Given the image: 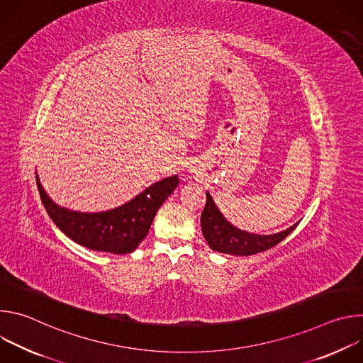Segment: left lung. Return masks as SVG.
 Masks as SVG:
<instances>
[{"label":"left lung","mask_w":363,"mask_h":363,"mask_svg":"<svg viewBox=\"0 0 363 363\" xmlns=\"http://www.w3.org/2000/svg\"><path fill=\"white\" fill-rule=\"evenodd\" d=\"M297 224L272 235H257L241 231L223 217L210 192H206V202L201 214V230L206 242L214 251L231 255H251L266 251L283 241Z\"/></svg>","instance_id":"8db88e82"}]
</instances>
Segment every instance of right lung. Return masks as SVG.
I'll return each instance as SVG.
<instances>
[{"instance_id": "obj_1", "label": "right lung", "mask_w": 363, "mask_h": 363, "mask_svg": "<svg viewBox=\"0 0 363 363\" xmlns=\"http://www.w3.org/2000/svg\"><path fill=\"white\" fill-rule=\"evenodd\" d=\"M35 179L47 214L69 238L86 248L113 254H128L136 250L149 233L160 206L179 182L177 175L164 178L115 210L84 214L55 203L41 186L38 175Z\"/></svg>"}]
</instances>
